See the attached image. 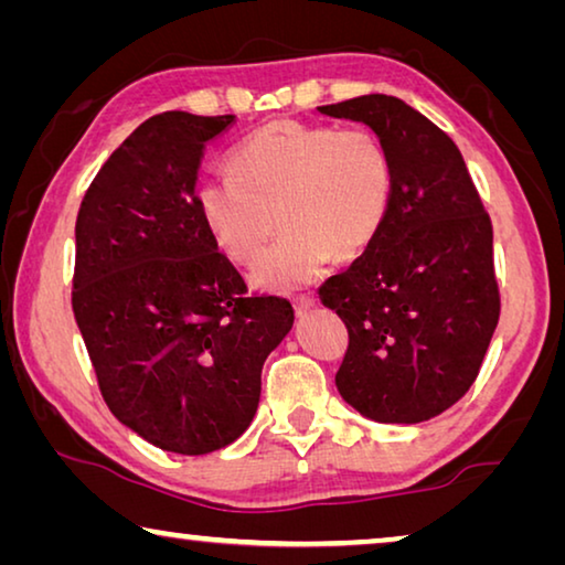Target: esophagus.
<instances>
[{"mask_svg":"<svg viewBox=\"0 0 565 565\" xmlns=\"http://www.w3.org/2000/svg\"><path fill=\"white\" fill-rule=\"evenodd\" d=\"M313 306H317V299H313V296H299V299L294 301V311H296V317L299 319H303L306 313H309Z\"/></svg>","mask_w":565,"mask_h":565,"instance_id":"34e87169","label":"esophagus"}]
</instances>
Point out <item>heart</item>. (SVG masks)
Listing matches in <instances>:
<instances>
[{
  "instance_id": "b5f03b06",
  "label": "heart",
  "mask_w": 565,
  "mask_h": 565,
  "mask_svg": "<svg viewBox=\"0 0 565 565\" xmlns=\"http://www.w3.org/2000/svg\"><path fill=\"white\" fill-rule=\"evenodd\" d=\"M232 177L202 181L196 209L218 248L254 262L259 289L294 291L333 256L351 262L384 232L394 204V161L374 131L271 121L228 157ZM277 222H273V216Z\"/></svg>"
}]
</instances>
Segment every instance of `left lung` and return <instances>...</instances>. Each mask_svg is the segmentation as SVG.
I'll list each match as a JSON object with an SVG mask.
<instances>
[{
	"instance_id": "left-lung-1",
	"label": "left lung",
	"mask_w": 565,
	"mask_h": 565,
	"mask_svg": "<svg viewBox=\"0 0 565 565\" xmlns=\"http://www.w3.org/2000/svg\"><path fill=\"white\" fill-rule=\"evenodd\" d=\"M319 111L366 124L394 161L384 232L319 289L349 329L337 388L379 424H420L471 388L499 323L491 218L451 137L406 102Z\"/></svg>"
}]
</instances>
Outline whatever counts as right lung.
Wrapping results in <instances>:
<instances>
[{
    "label": "right lung",
    "mask_w": 565,
    "mask_h": 565,
    "mask_svg": "<svg viewBox=\"0 0 565 565\" xmlns=\"http://www.w3.org/2000/svg\"><path fill=\"white\" fill-rule=\"evenodd\" d=\"M234 114L164 111L107 159L76 216L72 309L102 396L161 451L202 456L254 420L289 301L246 284L196 209L206 141Z\"/></svg>",
    "instance_id": "right-lung-1"
}]
</instances>
